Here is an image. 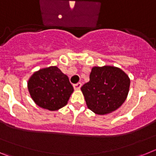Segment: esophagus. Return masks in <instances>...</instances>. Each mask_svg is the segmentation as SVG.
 <instances>
[{
	"mask_svg": "<svg viewBox=\"0 0 156 156\" xmlns=\"http://www.w3.org/2000/svg\"><path fill=\"white\" fill-rule=\"evenodd\" d=\"M81 86H82V83H76V84L73 85V87L75 90H79V89H80Z\"/></svg>",
	"mask_w": 156,
	"mask_h": 156,
	"instance_id": "esophagus-1",
	"label": "esophagus"
}]
</instances>
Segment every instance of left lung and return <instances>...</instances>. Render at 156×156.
<instances>
[{
    "instance_id": "left-lung-1",
    "label": "left lung",
    "mask_w": 156,
    "mask_h": 156,
    "mask_svg": "<svg viewBox=\"0 0 156 156\" xmlns=\"http://www.w3.org/2000/svg\"><path fill=\"white\" fill-rule=\"evenodd\" d=\"M130 80L118 67L94 66L90 81L81 87L89 109L98 115H105L119 108L127 98Z\"/></svg>"
}]
</instances>
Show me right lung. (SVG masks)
Instances as JSON below:
<instances>
[{"label":"right lung","instance_id":"1","mask_svg":"<svg viewBox=\"0 0 156 156\" xmlns=\"http://www.w3.org/2000/svg\"><path fill=\"white\" fill-rule=\"evenodd\" d=\"M27 87L36 105L50 111L66 105L74 90L68 76L57 66L35 72L29 79Z\"/></svg>","mask_w":156,"mask_h":156}]
</instances>
